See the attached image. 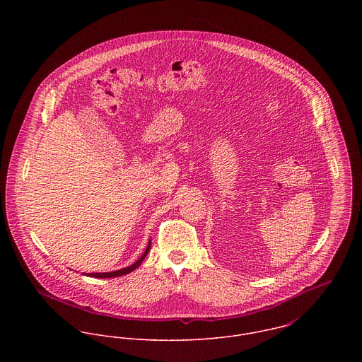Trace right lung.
Here are the masks:
<instances>
[{
	"instance_id": "1",
	"label": "right lung",
	"mask_w": 362,
	"mask_h": 362,
	"mask_svg": "<svg viewBox=\"0 0 362 362\" xmlns=\"http://www.w3.org/2000/svg\"><path fill=\"white\" fill-rule=\"evenodd\" d=\"M151 245H152V241H149L148 244V248L146 251L142 254V257L138 259L134 264L128 266V267H124V269H119V270H114V272H107V273H85L86 276H90V277H99V279H110V277H118V276H124V274H128L131 272H134L138 266H141V263L144 262V259L146 258L149 250H151Z\"/></svg>"
}]
</instances>
